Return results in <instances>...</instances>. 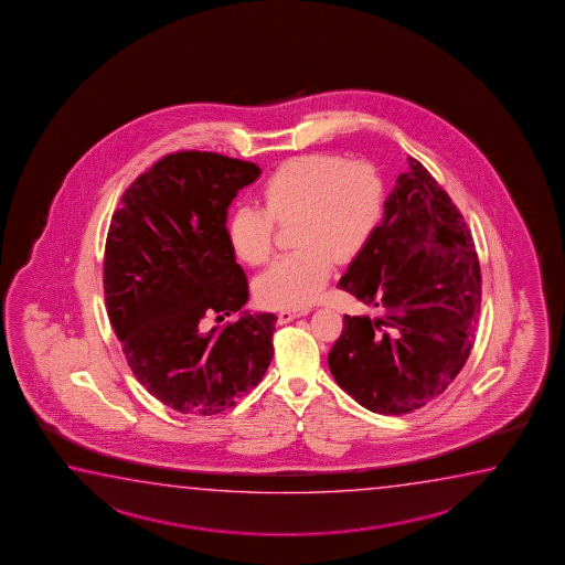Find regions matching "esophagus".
Instances as JSON below:
<instances>
[{"mask_svg": "<svg viewBox=\"0 0 565 565\" xmlns=\"http://www.w3.org/2000/svg\"><path fill=\"white\" fill-rule=\"evenodd\" d=\"M307 313H309V309H284V311H279L278 322L279 324H286V322H291L297 317H303Z\"/></svg>", "mask_w": 565, "mask_h": 565, "instance_id": "esophagus-1", "label": "esophagus"}]
</instances>
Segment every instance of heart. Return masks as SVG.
<instances>
[{"mask_svg": "<svg viewBox=\"0 0 565 565\" xmlns=\"http://www.w3.org/2000/svg\"><path fill=\"white\" fill-rule=\"evenodd\" d=\"M262 198L266 207L236 205L228 243L244 262L264 264L274 250L276 221L297 215L299 248L262 274L256 296L274 309H303L321 296L334 256L350 260L374 238L385 211V183L370 162L313 152L279 164L262 183Z\"/></svg>", "mask_w": 565, "mask_h": 565, "instance_id": "b5f03b06", "label": "heart"}]
</instances>
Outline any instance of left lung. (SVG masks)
<instances>
[{
  "mask_svg": "<svg viewBox=\"0 0 565 565\" xmlns=\"http://www.w3.org/2000/svg\"><path fill=\"white\" fill-rule=\"evenodd\" d=\"M339 287L382 309L374 319L344 315L329 352L340 387L380 415H405L443 395L473 348L481 269L460 211L415 158Z\"/></svg>",
  "mask_w": 565,
  "mask_h": 565,
  "instance_id": "left-lung-1",
  "label": "left lung"
}]
</instances>
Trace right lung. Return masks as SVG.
Segmentation results:
<instances>
[{
	"instance_id": "add662e5",
	"label": "right lung",
	"mask_w": 565,
	"mask_h": 565,
	"mask_svg": "<svg viewBox=\"0 0 565 565\" xmlns=\"http://www.w3.org/2000/svg\"><path fill=\"white\" fill-rule=\"evenodd\" d=\"M254 162L183 150L130 183L105 243L107 315L135 377L183 415L233 407L268 370L276 315L244 311L248 281L228 243L226 209L260 175Z\"/></svg>"
}]
</instances>
